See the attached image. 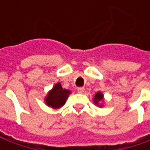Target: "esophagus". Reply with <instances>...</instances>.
I'll list each match as a JSON object with an SVG mask.
<instances>
[{"instance_id":"34e87169","label":"esophagus","mask_w":150,"mask_h":150,"mask_svg":"<svg viewBox=\"0 0 150 150\" xmlns=\"http://www.w3.org/2000/svg\"><path fill=\"white\" fill-rule=\"evenodd\" d=\"M84 88H78V93H84Z\"/></svg>"}]
</instances>
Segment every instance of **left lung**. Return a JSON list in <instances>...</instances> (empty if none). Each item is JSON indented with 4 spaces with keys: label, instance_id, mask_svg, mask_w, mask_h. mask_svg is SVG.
<instances>
[{
    "label": "left lung",
    "instance_id": "obj_1",
    "mask_svg": "<svg viewBox=\"0 0 150 150\" xmlns=\"http://www.w3.org/2000/svg\"><path fill=\"white\" fill-rule=\"evenodd\" d=\"M93 103H94V104L97 105V106L102 107L103 106V103H100L102 102H103L104 101V98H103V94L101 93L100 91H98V92H97L95 93V95L93 97Z\"/></svg>",
    "mask_w": 150,
    "mask_h": 150
}]
</instances>
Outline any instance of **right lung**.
Here are the masks:
<instances>
[{"label":"right lung","instance_id":"1","mask_svg":"<svg viewBox=\"0 0 150 150\" xmlns=\"http://www.w3.org/2000/svg\"><path fill=\"white\" fill-rule=\"evenodd\" d=\"M71 93L72 92L70 90L62 88L60 83H57L44 98L45 103L54 109L60 108L65 104Z\"/></svg>","mask_w":150,"mask_h":150}]
</instances>
